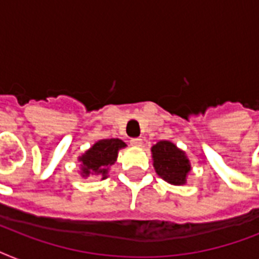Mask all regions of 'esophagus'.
Masks as SVG:
<instances>
[{
	"mask_svg": "<svg viewBox=\"0 0 259 259\" xmlns=\"http://www.w3.org/2000/svg\"><path fill=\"white\" fill-rule=\"evenodd\" d=\"M130 144L136 148H141L142 146V140L141 138H133V140H130Z\"/></svg>",
	"mask_w": 259,
	"mask_h": 259,
	"instance_id": "34e87169",
	"label": "esophagus"
}]
</instances>
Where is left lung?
I'll return each mask as SVG.
<instances>
[{
    "instance_id": "8db88e82",
    "label": "left lung",
    "mask_w": 259,
    "mask_h": 259,
    "mask_svg": "<svg viewBox=\"0 0 259 259\" xmlns=\"http://www.w3.org/2000/svg\"><path fill=\"white\" fill-rule=\"evenodd\" d=\"M154 170L162 180L173 185H184L191 173V162L184 150L170 141H158L152 146Z\"/></svg>"
}]
</instances>
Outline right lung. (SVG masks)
Here are the masks:
<instances>
[{
	"instance_id": "obj_1",
	"label": "right lung",
	"mask_w": 259,
	"mask_h": 259,
	"mask_svg": "<svg viewBox=\"0 0 259 259\" xmlns=\"http://www.w3.org/2000/svg\"><path fill=\"white\" fill-rule=\"evenodd\" d=\"M123 148H126V144L119 138L97 141L78 157V161L80 162V176L83 179L99 176L102 180H105L109 176L110 166L117 161L118 152Z\"/></svg>"
}]
</instances>
